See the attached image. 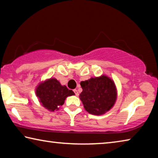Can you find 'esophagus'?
Returning <instances> with one entry per match:
<instances>
[{"label":"esophagus","mask_w":158,"mask_h":158,"mask_svg":"<svg viewBox=\"0 0 158 158\" xmlns=\"http://www.w3.org/2000/svg\"><path fill=\"white\" fill-rule=\"evenodd\" d=\"M74 93H75V95H76L77 96L79 95V93H78V91H77V90L74 89Z\"/></svg>","instance_id":"esophagus-1"}]
</instances>
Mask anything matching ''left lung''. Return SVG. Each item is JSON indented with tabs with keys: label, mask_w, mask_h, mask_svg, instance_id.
<instances>
[{
	"label": "left lung",
	"mask_w": 158,
	"mask_h": 158,
	"mask_svg": "<svg viewBox=\"0 0 158 158\" xmlns=\"http://www.w3.org/2000/svg\"><path fill=\"white\" fill-rule=\"evenodd\" d=\"M82 92L79 98L84 109L90 114H105L113 107L117 98L114 81L105 74L81 81Z\"/></svg>",
	"instance_id": "1"
}]
</instances>
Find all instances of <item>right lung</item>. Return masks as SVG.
Masks as SVG:
<instances>
[{"instance_id": "right-lung-1", "label": "right lung", "mask_w": 158, "mask_h": 158, "mask_svg": "<svg viewBox=\"0 0 158 158\" xmlns=\"http://www.w3.org/2000/svg\"><path fill=\"white\" fill-rule=\"evenodd\" d=\"M35 94L42 106L50 111H54L63 105L67 97L74 95V93L61 85L56 79L51 78L37 85Z\"/></svg>"}]
</instances>
